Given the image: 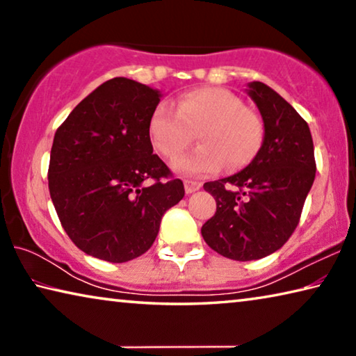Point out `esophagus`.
I'll use <instances>...</instances> for the list:
<instances>
[{
	"instance_id": "1",
	"label": "esophagus",
	"mask_w": 356,
	"mask_h": 356,
	"mask_svg": "<svg viewBox=\"0 0 356 356\" xmlns=\"http://www.w3.org/2000/svg\"><path fill=\"white\" fill-rule=\"evenodd\" d=\"M184 185H185V193H186V195L197 191L202 186L201 182H196V180H185Z\"/></svg>"
}]
</instances>
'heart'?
I'll use <instances>...</instances> for the list:
<instances>
[{
	"label": "heart",
	"mask_w": 356,
	"mask_h": 356,
	"mask_svg": "<svg viewBox=\"0 0 356 356\" xmlns=\"http://www.w3.org/2000/svg\"><path fill=\"white\" fill-rule=\"evenodd\" d=\"M154 147L168 160L182 155L195 141L202 146L174 161L185 176H200L221 170H242L262 149L265 125L257 113L245 108L236 94L222 88H197L185 92L176 108L160 104L149 122Z\"/></svg>",
	"instance_id": "obj_1"
}]
</instances>
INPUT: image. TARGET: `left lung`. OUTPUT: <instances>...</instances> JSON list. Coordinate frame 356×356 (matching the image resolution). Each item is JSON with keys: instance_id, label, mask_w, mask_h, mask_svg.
<instances>
[{"instance_id": "1", "label": "left lung", "mask_w": 356, "mask_h": 356, "mask_svg": "<svg viewBox=\"0 0 356 356\" xmlns=\"http://www.w3.org/2000/svg\"><path fill=\"white\" fill-rule=\"evenodd\" d=\"M265 125L262 149L234 176L204 184L216 212L201 234L218 254L256 261L284 245L297 227L314 184V144L306 120L261 81L248 83Z\"/></svg>"}]
</instances>
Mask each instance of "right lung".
<instances>
[{
    "instance_id": "1",
    "label": "right lung",
    "mask_w": 356,
    "mask_h": 356,
    "mask_svg": "<svg viewBox=\"0 0 356 356\" xmlns=\"http://www.w3.org/2000/svg\"><path fill=\"white\" fill-rule=\"evenodd\" d=\"M161 92L129 78L100 84L53 140L48 188L72 242L106 262H127L152 246L161 216L184 184L154 152L149 122Z\"/></svg>"
}]
</instances>
